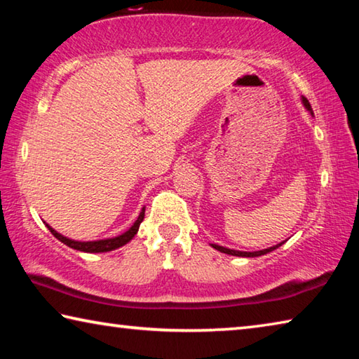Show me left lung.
<instances>
[{"label":"left lung","instance_id":"8db88e82","mask_svg":"<svg viewBox=\"0 0 359 359\" xmlns=\"http://www.w3.org/2000/svg\"><path fill=\"white\" fill-rule=\"evenodd\" d=\"M302 106L307 109L309 112H311V115H313V111H312V107H311V104H309V101L304 98L302 96ZM285 244V241L283 242H280V244H277V245H272V247H269V248H263V250H258V252H241V250H233V248H226V247H222V245H218V244H210L212 247L215 248V250H218V252H222V253H226V255H233V257H242V258H255V257H261V255H266V253H269V252H272V250H276V248H278L280 245H283Z\"/></svg>","mask_w":359,"mask_h":359}]
</instances>
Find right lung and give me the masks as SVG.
<instances>
[{
	"mask_svg": "<svg viewBox=\"0 0 359 359\" xmlns=\"http://www.w3.org/2000/svg\"><path fill=\"white\" fill-rule=\"evenodd\" d=\"M144 214H145V205L141 209V214H139L137 220L133 223L131 226L125 231V233L115 236V238H106V239H98V241H74V239H69V238H66V236L60 234L58 231L53 229L48 223H46V222L44 223H46V226L50 229V233L55 236V238L60 242H63L65 245L74 248V250H79V252H85V253H104V252L117 250V248L123 247L125 244H128V242L137 234L139 224H141L142 220H144Z\"/></svg>",
	"mask_w": 359,
	"mask_h": 359,
	"instance_id": "1",
	"label": "right lung"
}]
</instances>
